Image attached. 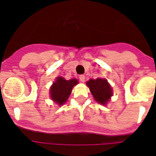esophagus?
Here are the masks:
<instances>
[{"label":"esophagus","instance_id":"1","mask_svg":"<svg viewBox=\"0 0 156 156\" xmlns=\"http://www.w3.org/2000/svg\"><path fill=\"white\" fill-rule=\"evenodd\" d=\"M85 75H79V80H80V82H85Z\"/></svg>","mask_w":156,"mask_h":156}]
</instances>
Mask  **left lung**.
<instances>
[{
    "mask_svg": "<svg viewBox=\"0 0 156 156\" xmlns=\"http://www.w3.org/2000/svg\"><path fill=\"white\" fill-rule=\"evenodd\" d=\"M90 91L96 101L101 105H105L108 102L110 97L112 95V88L106 79L97 78L95 80L90 79L86 82Z\"/></svg>",
    "mask_w": 156,
    "mask_h": 156,
    "instance_id": "obj_1",
    "label": "left lung"
}]
</instances>
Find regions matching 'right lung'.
Here are the masks:
<instances>
[{
    "mask_svg": "<svg viewBox=\"0 0 156 156\" xmlns=\"http://www.w3.org/2000/svg\"><path fill=\"white\" fill-rule=\"evenodd\" d=\"M78 83V80L75 78L67 81L62 77H58L51 87V98L57 104L62 105L67 101L73 87Z\"/></svg>",
    "mask_w": 156,
    "mask_h": 156,
    "instance_id": "add662e5",
    "label": "right lung"
}]
</instances>
